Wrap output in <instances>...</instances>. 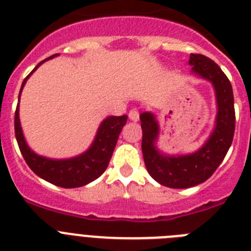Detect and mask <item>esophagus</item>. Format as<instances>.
<instances>
[{
	"mask_svg": "<svg viewBox=\"0 0 251 251\" xmlns=\"http://www.w3.org/2000/svg\"><path fill=\"white\" fill-rule=\"evenodd\" d=\"M128 117H129L130 121L133 122H137L139 119V112L137 108H132V109L129 110V113H128Z\"/></svg>",
	"mask_w": 251,
	"mask_h": 251,
	"instance_id": "1",
	"label": "esophagus"
}]
</instances>
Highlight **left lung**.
Masks as SVG:
<instances>
[{
    "label": "left lung",
    "instance_id": "1",
    "mask_svg": "<svg viewBox=\"0 0 251 251\" xmlns=\"http://www.w3.org/2000/svg\"><path fill=\"white\" fill-rule=\"evenodd\" d=\"M190 65L195 74L211 81L216 92L219 112L216 127L200 151L194 154L166 157L154 147L158 126L151 113H142V153L148 174L166 187L188 188L200 185L212 176L225 158L235 132L234 94L225 73L210 57L201 54L190 55Z\"/></svg>",
    "mask_w": 251,
    "mask_h": 251
}]
</instances>
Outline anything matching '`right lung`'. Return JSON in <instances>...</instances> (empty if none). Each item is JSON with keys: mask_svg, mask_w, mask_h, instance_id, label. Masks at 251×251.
<instances>
[{"mask_svg": "<svg viewBox=\"0 0 251 251\" xmlns=\"http://www.w3.org/2000/svg\"><path fill=\"white\" fill-rule=\"evenodd\" d=\"M56 55L57 54L52 55V56L48 57L45 60L51 59V57L56 56ZM44 61L37 64V66L41 65ZM37 66L25 77V80L21 85L20 95H21L22 88L25 85L26 80L36 70ZM126 123H127V115L108 117L100 124L97 137L94 139V143L85 153L72 159L55 161V159H49L45 158V157L37 156L36 153H34L28 148V146L26 145L25 138H24V134H22L21 126H20L19 104H17L16 112H15V134H16L17 143H19V148L21 151L22 157L26 161L27 166L39 177L44 178L48 182L52 183V185L60 186V187L64 188L80 187V186L92 182V181H94V179H97L99 176L103 175V172L109 165L113 151H114L115 145H117L122 128L124 127Z\"/></svg>", "mask_w": 251, "mask_h": 251, "instance_id": "right-lung-1", "label": "right lung"}]
</instances>
